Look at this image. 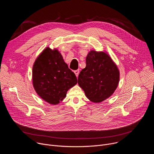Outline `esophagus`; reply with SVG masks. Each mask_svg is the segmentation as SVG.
I'll return each mask as SVG.
<instances>
[{"mask_svg": "<svg viewBox=\"0 0 154 154\" xmlns=\"http://www.w3.org/2000/svg\"><path fill=\"white\" fill-rule=\"evenodd\" d=\"M79 72H80V71H79V69L74 71V73H75V75H76L77 77H78V75H79Z\"/></svg>", "mask_w": 154, "mask_h": 154, "instance_id": "esophagus-1", "label": "esophagus"}]
</instances>
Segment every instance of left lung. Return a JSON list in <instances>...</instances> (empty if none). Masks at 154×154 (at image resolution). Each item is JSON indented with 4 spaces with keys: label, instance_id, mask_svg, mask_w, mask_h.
<instances>
[{
    "label": "left lung",
    "instance_id": "obj_1",
    "mask_svg": "<svg viewBox=\"0 0 154 154\" xmlns=\"http://www.w3.org/2000/svg\"><path fill=\"white\" fill-rule=\"evenodd\" d=\"M119 72L108 54L91 51L86 58V67L78 77V84L93 102H100L113 94L118 85Z\"/></svg>",
    "mask_w": 154,
    "mask_h": 154
}]
</instances>
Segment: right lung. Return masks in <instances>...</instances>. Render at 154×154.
<instances>
[{
	"label": "right lung",
	"mask_w": 154,
	"mask_h": 154,
	"mask_svg": "<svg viewBox=\"0 0 154 154\" xmlns=\"http://www.w3.org/2000/svg\"><path fill=\"white\" fill-rule=\"evenodd\" d=\"M32 80L36 93L47 102L57 105L77 83L75 74L68 68L58 50L47 48L35 60Z\"/></svg>",
	"instance_id": "right-lung-1"
}]
</instances>
